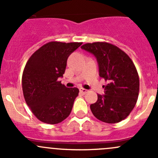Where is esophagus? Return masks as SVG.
<instances>
[{
  "label": "esophagus",
  "instance_id": "34e87169",
  "mask_svg": "<svg viewBox=\"0 0 158 158\" xmlns=\"http://www.w3.org/2000/svg\"><path fill=\"white\" fill-rule=\"evenodd\" d=\"M79 91H80L81 93H82V94H86L87 92H88V90H87V89H83V88L79 89Z\"/></svg>",
  "mask_w": 158,
  "mask_h": 158
}]
</instances>
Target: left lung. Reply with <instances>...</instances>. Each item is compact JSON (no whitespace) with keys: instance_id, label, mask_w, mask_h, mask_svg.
Masks as SVG:
<instances>
[{"instance_id":"8db88e82","label":"left lung","mask_w":158,"mask_h":158,"mask_svg":"<svg viewBox=\"0 0 158 158\" xmlns=\"http://www.w3.org/2000/svg\"><path fill=\"white\" fill-rule=\"evenodd\" d=\"M97 59L99 76L108 82L105 95L90 106L96 118L114 124L126 118L135 108L139 93V76L128 54L106 42L85 44L81 47Z\"/></svg>"}]
</instances>
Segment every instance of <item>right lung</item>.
Listing matches in <instances>:
<instances>
[{
	"instance_id": "1",
	"label": "right lung",
	"mask_w": 158,
	"mask_h": 158,
	"mask_svg": "<svg viewBox=\"0 0 158 158\" xmlns=\"http://www.w3.org/2000/svg\"><path fill=\"white\" fill-rule=\"evenodd\" d=\"M82 43L52 41L38 49L27 62L22 76L26 103L42 122L55 125L69 115L77 88H66L59 81L64 74L69 56Z\"/></svg>"
}]
</instances>
